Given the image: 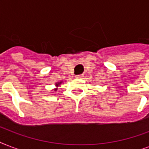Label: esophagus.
Returning a JSON list of instances; mask_svg holds the SVG:
<instances>
[{
    "label": "esophagus",
    "mask_w": 149,
    "mask_h": 149,
    "mask_svg": "<svg viewBox=\"0 0 149 149\" xmlns=\"http://www.w3.org/2000/svg\"><path fill=\"white\" fill-rule=\"evenodd\" d=\"M82 77H83L82 75H77V76H76V78H77V79H82Z\"/></svg>",
    "instance_id": "1"
}]
</instances>
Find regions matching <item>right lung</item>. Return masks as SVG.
Masks as SVG:
<instances>
[{
	"mask_svg": "<svg viewBox=\"0 0 149 149\" xmlns=\"http://www.w3.org/2000/svg\"><path fill=\"white\" fill-rule=\"evenodd\" d=\"M63 83V81H60V82H58V83H56V84H55V85H56V88L54 89V91H56L57 89H58V86L60 85L61 84Z\"/></svg>",
	"mask_w": 149,
	"mask_h": 149,
	"instance_id": "add662e5",
	"label": "right lung"
}]
</instances>
